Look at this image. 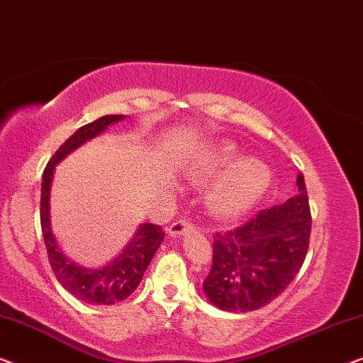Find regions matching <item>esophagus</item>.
I'll return each instance as SVG.
<instances>
[{"instance_id": "esophagus-1", "label": "esophagus", "mask_w": 363, "mask_h": 363, "mask_svg": "<svg viewBox=\"0 0 363 363\" xmlns=\"http://www.w3.org/2000/svg\"><path fill=\"white\" fill-rule=\"evenodd\" d=\"M192 223L189 220H184V218H181V220H176L172 222L169 227H167V233L171 235V237H184V235H187L189 232L192 230Z\"/></svg>"}]
</instances>
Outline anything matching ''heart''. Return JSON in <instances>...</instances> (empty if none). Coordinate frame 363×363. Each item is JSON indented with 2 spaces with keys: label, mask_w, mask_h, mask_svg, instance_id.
<instances>
[{
  "label": "heart",
  "mask_w": 363,
  "mask_h": 363,
  "mask_svg": "<svg viewBox=\"0 0 363 363\" xmlns=\"http://www.w3.org/2000/svg\"><path fill=\"white\" fill-rule=\"evenodd\" d=\"M225 170L207 194V207L218 220H235L247 213L272 186V172L252 157L240 160L238 147L222 143L207 150L194 166L196 179L206 182Z\"/></svg>",
  "instance_id": "obj_1"
}]
</instances>
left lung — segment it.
Instances as JSON below:
<instances>
[{
	"instance_id": "obj_1",
	"label": "left lung",
	"mask_w": 363,
	"mask_h": 363,
	"mask_svg": "<svg viewBox=\"0 0 363 363\" xmlns=\"http://www.w3.org/2000/svg\"><path fill=\"white\" fill-rule=\"evenodd\" d=\"M298 196L213 237V263L203 281L208 303L228 313L257 311L278 298L303 267L311 212L303 174Z\"/></svg>"
}]
</instances>
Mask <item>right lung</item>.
I'll list each match as a JSON object with an SVG mask.
<instances>
[{
	"instance_id": "add662e5",
	"label": "right lung",
	"mask_w": 363,
	"mask_h": 363,
	"mask_svg": "<svg viewBox=\"0 0 363 363\" xmlns=\"http://www.w3.org/2000/svg\"><path fill=\"white\" fill-rule=\"evenodd\" d=\"M126 120V115H106L82 126L62 146L55 151L52 160L45 166L40 184V228L44 243L48 247L50 268L57 281L70 294L85 304L111 306L125 301L141 283L143 274L150 267L152 257L164 240L161 225L140 223L128 243L118 257H115L104 267L90 268L70 259L59 247L50 223V187H52L55 166L64 161L70 152L79 150L86 141L105 133L111 125Z\"/></svg>"
}]
</instances>
